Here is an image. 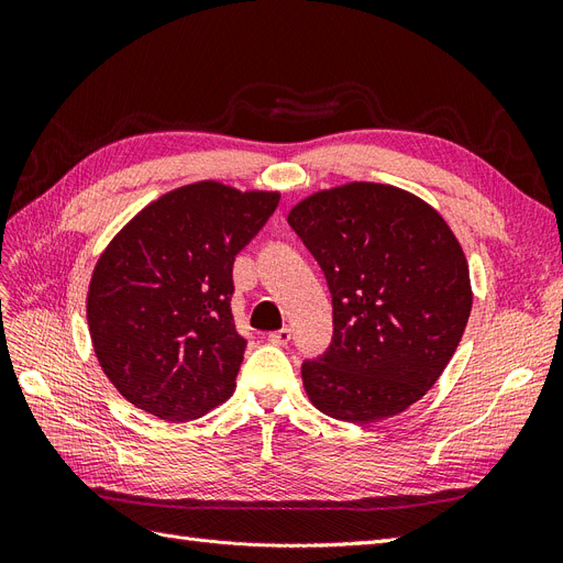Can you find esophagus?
<instances>
[{
	"instance_id": "34e87169",
	"label": "esophagus",
	"mask_w": 563,
	"mask_h": 563,
	"mask_svg": "<svg viewBox=\"0 0 563 563\" xmlns=\"http://www.w3.org/2000/svg\"><path fill=\"white\" fill-rule=\"evenodd\" d=\"M267 340H269L272 345H286L288 340H291V329L284 327V329H279V331H272V333L267 335Z\"/></svg>"
}]
</instances>
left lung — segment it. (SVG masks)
Segmentation results:
<instances>
[{"label":"left lung","instance_id":"8db88e82","mask_svg":"<svg viewBox=\"0 0 563 563\" xmlns=\"http://www.w3.org/2000/svg\"><path fill=\"white\" fill-rule=\"evenodd\" d=\"M288 225L323 269L333 340L302 364L310 401L338 420L378 422L428 395L463 338L470 267L428 201L347 183L298 201Z\"/></svg>","mask_w":563,"mask_h":563}]
</instances>
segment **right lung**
<instances>
[{
	"mask_svg": "<svg viewBox=\"0 0 563 563\" xmlns=\"http://www.w3.org/2000/svg\"><path fill=\"white\" fill-rule=\"evenodd\" d=\"M277 203L279 192L183 185L135 213L100 253L87 294L91 343L135 408L185 422L230 399L246 350L230 308L234 255Z\"/></svg>",
	"mask_w": 563,
	"mask_h": 563,
	"instance_id": "obj_1",
	"label": "right lung"
}]
</instances>
